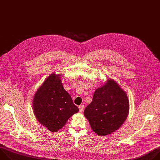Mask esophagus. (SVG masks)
Here are the masks:
<instances>
[{
	"label": "esophagus",
	"instance_id": "34e87169",
	"mask_svg": "<svg viewBox=\"0 0 160 160\" xmlns=\"http://www.w3.org/2000/svg\"><path fill=\"white\" fill-rule=\"evenodd\" d=\"M78 108H79V111H80V112L83 111V109H84V106H83V105H80Z\"/></svg>",
	"mask_w": 160,
	"mask_h": 160
}]
</instances>
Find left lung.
Instances as JSON below:
<instances>
[{
    "label": "left lung",
    "mask_w": 160,
    "mask_h": 160,
    "mask_svg": "<svg viewBox=\"0 0 160 160\" xmlns=\"http://www.w3.org/2000/svg\"><path fill=\"white\" fill-rule=\"evenodd\" d=\"M129 101L125 92L112 80H109L94 92L93 99L84 110L92 129L99 135L118 130L126 120Z\"/></svg>",
    "instance_id": "8db88e82"
}]
</instances>
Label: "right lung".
<instances>
[{
    "label": "right lung",
    "mask_w": 160,
    "mask_h": 160,
    "mask_svg": "<svg viewBox=\"0 0 160 160\" xmlns=\"http://www.w3.org/2000/svg\"><path fill=\"white\" fill-rule=\"evenodd\" d=\"M33 108L38 121L51 132L61 128L79 109L64 89L60 77L49 76L35 94Z\"/></svg>",
    "instance_id": "add662e5"
}]
</instances>
